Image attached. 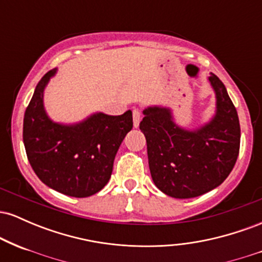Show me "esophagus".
<instances>
[{"label": "esophagus", "mask_w": 262, "mask_h": 262, "mask_svg": "<svg viewBox=\"0 0 262 262\" xmlns=\"http://www.w3.org/2000/svg\"><path fill=\"white\" fill-rule=\"evenodd\" d=\"M140 119H141L140 110H138V108H134V110H133V125H134V128L139 127Z\"/></svg>", "instance_id": "obj_1"}]
</instances>
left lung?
<instances>
[{
  "label": "left lung",
  "instance_id": "left-lung-1",
  "mask_svg": "<svg viewBox=\"0 0 262 262\" xmlns=\"http://www.w3.org/2000/svg\"><path fill=\"white\" fill-rule=\"evenodd\" d=\"M215 114L194 130L173 122L166 107L144 110L140 130L148 146L149 169L155 186L173 198H193L218 187L229 176L240 148L236 110L224 83L210 74Z\"/></svg>",
  "mask_w": 262,
  "mask_h": 262
}]
</instances>
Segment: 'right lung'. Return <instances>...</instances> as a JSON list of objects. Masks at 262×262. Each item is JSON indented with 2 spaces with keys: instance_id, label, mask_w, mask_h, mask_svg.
<instances>
[{
  "instance_id": "obj_1",
  "label": "right lung",
  "mask_w": 262,
  "mask_h": 262,
  "mask_svg": "<svg viewBox=\"0 0 262 262\" xmlns=\"http://www.w3.org/2000/svg\"><path fill=\"white\" fill-rule=\"evenodd\" d=\"M56 69L35 87L23 121V143L32 169L48 187L70 197H89L110 181L123 139L133 128L132 111L91 114L75 124L53 122L44 108V89Z\"/></svg>"
}]
</instances>
